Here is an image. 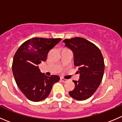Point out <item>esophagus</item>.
I'll use <instances>...</instances> for the list:
<instances>
[{"label": "esophagus", "mask_w": 122, "mask_h": 122, "mask_svg": "<svg viewBox=\"0 0 122 122\" xmlns=\"http://www.w3.org/2000/svg\"><path fill=\"white\" fill-rule=\"evenodd\" d=\"M61 79V80L63 83H66V82H67V81H68V80H67V79H64V78H63V77H61V79Z\"/></svg>", "instance_id": "obj_1"}]
</instances>
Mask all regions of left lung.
<instances>
[{"label": "left lung", "instance_id": "8db88e82", "mask_svg": "<svg viewBox=\"0 0 122 122\" xmlns=\"http://www.w3.org/2000/svg\"><path fill=\"white\" fill-rule=\"evenodd\" d=\"M63 42L74 54V64L80 73L75 87L69 95L82 101L91 97L100 86L104 71V61L101 51L95 45L82 37L66 39Z\"/></svg>", "mask_w": 122, "mask_h": 122}]
</instances>
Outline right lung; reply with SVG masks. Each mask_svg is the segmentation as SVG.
<instances>
[{"label": "right lung", "mask_w": 122, "mask_h": 122, "mask_svg": "<svg viewBox=\"0 0 122 122\" xmlns=\"http://www.w3.org/2000/svg\"><path fill=\"white\" fill-rule=\"evenodd\" d=\"M61 39L33 37L24 42L16 51L12 62V72L18 87L29 100L38 102L45 100L53 85L60 78L42 73L38 65L45 61L48 53Z\"/></svg>", "instance_id": "add662e5"}]
</instances>
